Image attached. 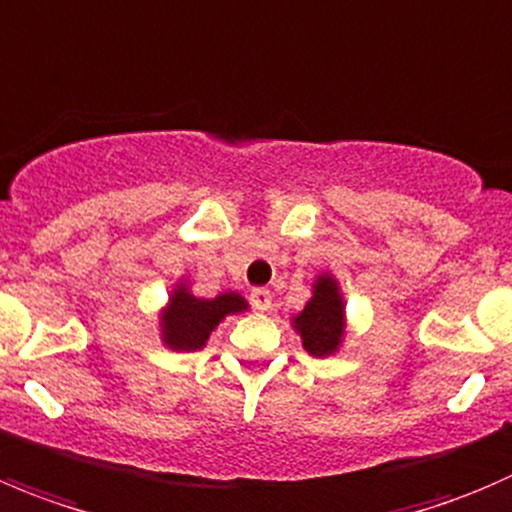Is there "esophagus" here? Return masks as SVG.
Segmentation results:
<instances>
[{"label": "esophagus", "mask_w": 512, "mask_h": 512, "mask_svg": "<svg viewBox=\"0 0 512 512\" xmlns=\"http://www.w3.org/2000/svg\"><path fill=\"white\" fill-rule=\"evenodd\" d=\"M250 300H252V305H255V310H260V312L270 310V305H272V295H270V290H265V287H257V290H252Z\"/></svg>", "instance_id": "34e87169"}]
</instances>
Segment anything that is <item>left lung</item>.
<instances>
[{
  "label": "left lung",
  "instance_id": "1",
  "mask_svg": "<svg viewBox=\"0 0 512 512\" xmlns=\"http://www.w3.org/2000/svg\"><path fill=\"white\" fill-rule=\"evenodd\" d=\"M292 327L300 335L302 347L312 357L335 355L345 340V297L340 282L322 272L312 285V297L297 315L290 317Z\"/></svg>",
  "mask_w": 512,
  "mask_h": 512
}]
</instances>
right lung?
<instances>
[{
    "label": "right lung",
    "instance_id": "1",
    "mask_svg": "<svg viewBox=\"0 0 512 512\" xmlns=\"http://www.w3.org/2000/svg\"><path fill=\"white\" fill-rule=\"evenodd\" d=\"M247 300L237 292H220L217 297L192 295L190 282L180 280L170 292L167 307L160 312V337L170 350L195 352L210 340L212 330L227 315L247 310Z\"/></svg>",
    "mask_w": 512,
    "mask_h": 512
}]
</instances>
